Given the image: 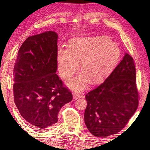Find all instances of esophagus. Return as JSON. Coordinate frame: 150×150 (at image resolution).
<instances>
[{
	"label": "esophagus",
	"mask_w": 150,
	"mask_h": 150,
	"mask_svg": "<svg viewBox=\"0 0 150 150\" xmlns=\"http://www.w3.org/2000/svg\"><path fill=\"white\" fill-rule=\"evenodd\" d=\"M73 96L74 97L75 99H78V98H80L82 97V95L81 94H78V93H73Z\"/></svg>",
	"instance_id": "34e87169"
}]
</instances>
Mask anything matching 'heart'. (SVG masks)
<instances>
[{
	"mask_svg": "<svg viewBox=\"0 0 150 150\" xmlns=\"http://www.w3.org/2000/svg\"><path fill=\"white\" fill-rule=\"evenodd\" d=\"M120 56L117 44L105 35L80 37L72 40L69 49L61 46L57 52V66L60 75L68 79L79 68L84 72L71 78L67 84L73 90L81 91L90 82L102 80L113 66Z\"/></svg>",
	"mask_w": 150,
	"mask_h": 150,
	"instance_id": "obj_1",
	"label": "heart"
}]
</instances>
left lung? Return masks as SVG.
I'll return each instance as SVG.
<instances>
[{
	"label": "left lung",
	"mask_w": 150,
	"mask_h": 150,
	"mask_svg": "<svg viewBox=\"0 0 150 150\" xmlns=\"http://www.w3.org/2000/svg\"><path fill=\"white\" fill-rule=\"evenodd\" d=\"M135 82V63L126 53L103 83L86 95L84 122L92 135L110 136L126 126L139 104Z\"/></svg>",
	"instance_id": "8db88e82"
}]
</instances>
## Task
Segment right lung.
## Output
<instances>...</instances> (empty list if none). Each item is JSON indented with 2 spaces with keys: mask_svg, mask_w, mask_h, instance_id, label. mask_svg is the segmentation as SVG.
<instances>
[{
  "mask_svg": "<svg viewBox=\"0 0 150 150\" xmlns=\"http://www.w3.org/2000/svg\"><path fill=\"white\" fill-rule=\"evenodd\" d=\"M57 40L58 35L52 31L27 38L15 64V104L21 116L37 129L53 128L60 110L73 99L56 74Z\"/></svg>",
  "mask_w": 150,
  "mask_h": 150,
  "instance_id": "add662e5",
  "label": "right lung"
}]
</instances>
